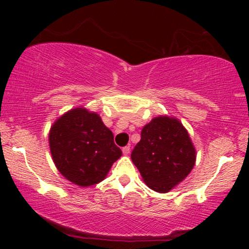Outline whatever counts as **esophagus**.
<instances>
[{"instance_id":"esophagus-1","label":"esophagus","mask_w":249,"mask_h":249,"mask_svg":"<svg viewBox=\"0 0 249 249\" xmlns=\"http://www.w3.org/2000/svg\"><path fill=\"white\" fill-rule=\"evenodd\" d=\"M122 150H123V154H124V155L127 156V155L129 154L130 147H129V146H125V147H123V149H122Z\"/></svg>"}]
</instances>
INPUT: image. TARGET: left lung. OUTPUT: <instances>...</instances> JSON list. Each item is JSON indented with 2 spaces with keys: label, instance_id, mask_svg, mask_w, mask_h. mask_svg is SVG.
I'll return each mask as SVG.
<instances>
[{
  "label": "left lung",
  "instance_id": "8db88e82",
  "mask_svg": "<svg viewBox=\"0 0 249 249\" xmlns=\"http://www.w3.org/2000/svg\"><path fill=\"white\" fill-rule=\"evenodd\" d=\"M130 157L148 188L167 193L190 174L196 151L178 119L160 115L142 127Z\"/></svg>",
  "mask_w": 249,
  "mask_h": 249
}]
</instances>
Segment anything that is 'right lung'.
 I'll return each instance as SVG.
<instances>
[{
	"mask_svg": "<svg viewBox=\"0 0 249 249\" xmlns=\"http://www.w3.org/2000/svg\"><path fill=\"white\" fill-rule=\"evenodd\" d=\"M49 147L58 171L70 182L86 188L107 178L122 156L114 136L95 112L75 107L54 121Z\"/></svg>",
	"mask_w": 249,
	"mask_h": 249,
	"instance_id": "add662e5",
	"label": "right lung"
}]
</instances>
